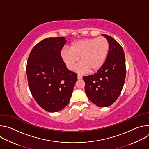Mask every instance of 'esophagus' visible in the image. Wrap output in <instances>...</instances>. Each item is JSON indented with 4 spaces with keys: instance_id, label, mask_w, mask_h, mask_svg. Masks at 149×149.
<instances>
[{
    "instance_id": "esophagus-1",
    "label": "esophagus",
    "mask_w": 149,
    "mask_h": 149,
    "mask_svg": "<svg viewBox=\"0 0 149 149\" xmlns=\"http://www.w3.org/2000/svg\"><path fill=\"white\" fill-rule=\"evenodd\" d=\"M77 78H78V79H81L82 78V77L81 75H77Z\"/></svg>"
}]
</instances>
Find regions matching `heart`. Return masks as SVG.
<instances>
[{
    "mask_svg": "<svg viewBox=\"0 0 149 149\" xmlns=\"http://www.w3.org/2000/svg\"><path fill=\"white\" fill-rule=\"evenodd\" d=\"M109 43L104 37L86 38L76 41L70 49L64 47L61 56L67 68L72 70L79 57L81 61L75 71L79 74L97 71L104 64L109 51Z\"/></svg>",
    "mask_w": 149,
    "mask_h": 149,
    "instance_id": "1",
    "label": "heart"
}]
</instances>
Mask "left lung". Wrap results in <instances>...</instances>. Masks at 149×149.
Returning a JSON list of instances; mask_svg holds the SVG:
<instances>
[{
    "label": "left lung",
    "mask_w": 149,
    "mask_h": 149,
    "mask_svg": "<svg viewBox=\"0 0 149 149\" xmlns=\"http://www.w3.org/2000/svg\"><path fill=\"white\" fill-rule=\"evenodd\" d=\"M109 43L104 64L97 73L84 76L85 91L89 100L100 107L112 105L121 94L126 75L124 51L111 36L103 34Z\"/></svg>",
    "instance_id": "obj_1"
}]
</instances>
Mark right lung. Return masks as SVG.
<instances>
[{"instance_id": "1", "label": "right lung", "mask_w": 149, "mask_h": 149, "mask_svg": "<svg viewBox=\"0 0 149 149\" xmlns=\"http://www.w3.org/2000/svg\"><path fill=\"white\" fill-rule=\"evenodd\" d=\"M67 40L64 37L41 40L29 55L26 74L31 93L41 108L58 112L68 105L77 74L67 69L61 51Z\"/></svg>"}]
</instances>
